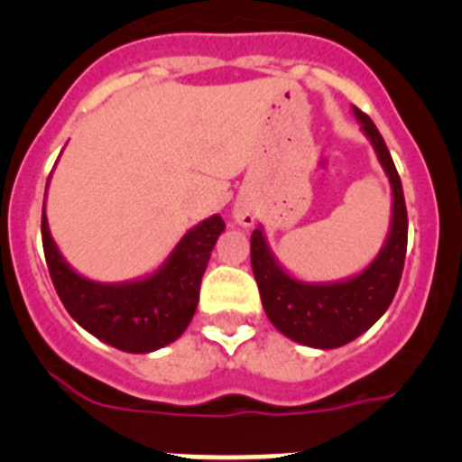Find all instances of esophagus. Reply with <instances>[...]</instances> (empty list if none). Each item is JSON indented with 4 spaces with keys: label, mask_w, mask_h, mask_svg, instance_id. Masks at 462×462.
<instances>
[{
    "label": "esophagus",
    "mask_w": 462,
    "mask_h": 462,
    "mask_svg": "<svg viewBox=\"0 0 462 462\" xmlns=\"http://www.w3.org/2000/svg\"><path fill=\"white\" fill-rule=\"evenodd\" d=\"M231 217H234L236 224H240V226L250 228L252 224H254L256 215H254V208L247 206V203H236L234 206V212H231Z\"/></svg>",
    "instance_id": "34e87169"
}]
</instances>
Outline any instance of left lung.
<instances>
[{
    "label": "left lung",
    "mask_w": 462,
    "mask_h": 462,
    "mask_svg": "<svg viewBox=\"0 0 462 462\" xmlns=\"http://www.w3.org/2000/svg\"><path fill=\"white\" fill-rule=\"evenodd\" d=\"M352 110L391 182L389 234L377 256L361 273L345 280L303 282L277 261L263 226L254 228L250 240L252 271L268 319L282 336L314 349H336L363 336L389 310L405 266L407 208L402 182L374 122L356 106Z\"/></svg>",
    "instance_id": "obj_1"
}]
</instances>
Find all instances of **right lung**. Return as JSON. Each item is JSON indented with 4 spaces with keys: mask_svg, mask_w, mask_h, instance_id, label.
Returning a JSON list of instances; mask_svg holds the SVG:
<instances>
[{
    "mask_svg": "<svg viewBox=\"0 0 462 462\" xmlns=\"http://www.w3.org/2000/svg\"><path fill=\"white\" fill-rule=\"evenodd\" d=\"M224 228L219 215L203 219L182 236L157 271L129 282H94L73 271L52 240L46 208L41 238L57 296L76 324L120 352L150 354L178 340L189 326L201 277Z\"/></svg>",
    "mask_w": 462,
    "mask_h": 462,
    "instance_id": "obj_1",
    "label": "right lung"
}]
</instances>
